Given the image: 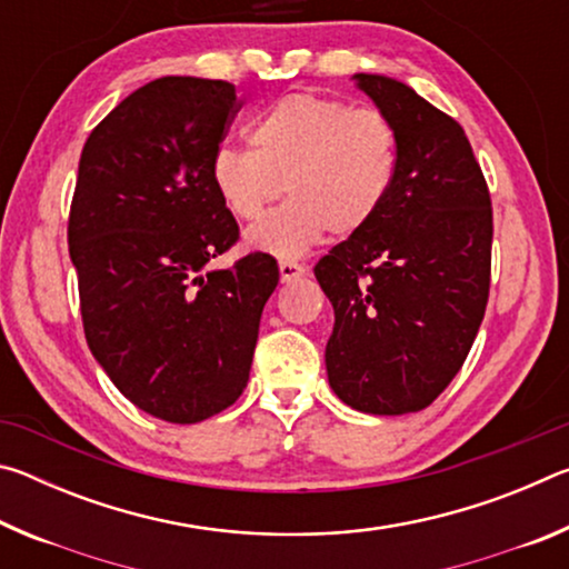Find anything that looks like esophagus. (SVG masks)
I'll use <instances>...</instances> for the list:
<instances>
[{
  "instance_id": "esophagus-1",
  "label": "esophagus",
  "mask_w": 569,
  "mask_h": 569,
  "mask_svg": "<svg viewBox=\"0 0 569 569\" xmlns=\"http://www.w3.org/2000/svg\"><path fill=\"white\" fill-rule=\"evenodd\" d=\"M278 271H281V281L288 283V281H296V278L306 276L308 268L303 263H298V261H281Z\"/></svg>"
}]
</instances>
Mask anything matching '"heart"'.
<instances>
[{
	"label": "heart",
	"mask_w": 569,
	"mask_h": 569,
	"mask_svg": "<svg viewBox=\"0 0 569 569\" xmlns=\"http://www.w3.org/2000/svg\"><path fill=\"white\" fill-rule=\"evenodd\" d=\"M246 150L220 148L210 182L238 220H258L286 192L288 203L250 228L261 253L293 258L319 243L361 233L387 206L399 178V132L377 108L288 92L248 124Z\"/></svg>",
	"instance_id": "heart-1"
}]
</instances>
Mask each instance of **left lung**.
Here are the masks:
<instances>
[{"instance_id":"8db88e82","label":"left lung","mask_w":569,"mask_h":569,"mask_svg":"<svg viewBox=\"0 0 569 569\" xmlns=\"http://www.w3.org/2000/svg\"><path fill=\"white\" fill-rule=\"evenodd\" d=\"M399 132V178L316 263L333 306L329 383L363 413L421 411L465 363L492 276V200L461 124L399 80L356 74Z\"/></svg>"}]
</instances>
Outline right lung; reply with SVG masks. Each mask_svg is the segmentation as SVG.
I'll return each mask as SVG.
<instances>
[{"label": "right lung", "mask_w": 569, "mask_h": 569, "mask_svg": "<svg viewBox=\"0 0 569 569\" xmlns=\"http://www.w3.org/2000/svg\"><path fill=\"white\" fill-rule=\"evenodd\" d=\"M240 110L223 80L160 77L128 94L82 148L67 223L84 339L134 407L196 423L243 393L278 263H206L240 238L210 160Z\"/></svg>", "instance_id": "add662e5"}]
</instances>
